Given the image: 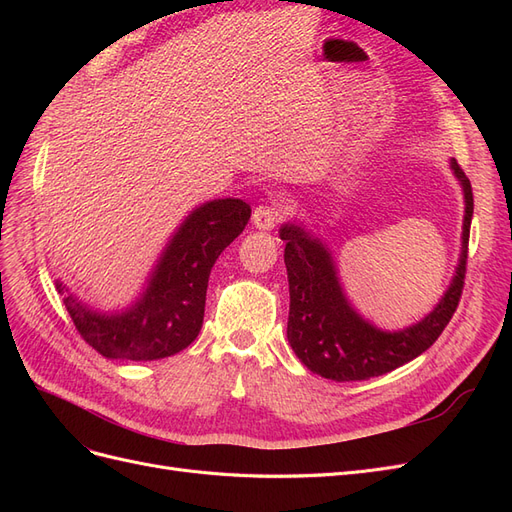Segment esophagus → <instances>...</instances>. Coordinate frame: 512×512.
<instances>
[{
  "label": "esophagus",
  "instance_id": "obj_1",
  "mask_svg": "<svg viewBox=\"0 0 512 512\" xmlns=\"http://www.w3.org/2000/svg\"><path fill=\"white\" fill-rule=\"evenodd\" d=\"M282 207L280 205H260L254 209L252 213V224L258 230H273L280 220L284 218L282 215Z\"/></svg>",
  "mask_w": 512,
  "mask_h": 512
}]
</instances>
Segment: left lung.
Wrapping results in <instances>:
<instances>
[{"mask_svg": "<svg viewBox=\"0 0 512 512\" xmlns=\"http://www.w3.org/2000/svg\"><path fill=\"white\" fill-rule=\"evenodd\" d=\"M451 170L466 205L459 262L438 305L406 329L386 331L363 318L346 297L327 243L303 224H282L280 239L286 243L284 262L290 288L288 342L309 371L335 382L367 380L416 359L440 337L461 299L474 213L470 179L455 158Z\"/></svg>", "mask_w": 512, "mask_h": 512, "instance_id": "left-lung-1", "label": "left lung"}]
</instances>
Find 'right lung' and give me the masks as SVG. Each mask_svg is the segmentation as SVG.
I'll return each mask as SVG.
<instances>
[{
  "label": "right lung",
  "mask_w": 512,
  "mask_h": 512,
  "mask_svg": "<svg viewBox=\"0 0 512 512\" xmlns=\"http://www.w3.org/2000/svg\"><path fill=\"white\" fill-rule=\"evenodd\" d=\"M250 215V205L239 198H215L192 209L128 307L102 312L55 280L74 327L113 361H158L188 348L203 327L211 267L241 235Z\"/></svg>",
  "instance_id": "1"
}]
</instances>
